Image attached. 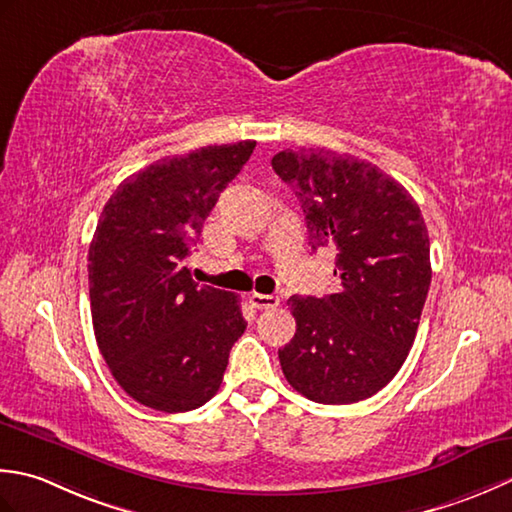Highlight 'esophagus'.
Returning <instances> with one entry per match:
<instances>
[{"mask_svg":"<svg viewBox=\"0 0 512 512\" xmlns=\"http://www.w3.org/2000/svg\"><path fill=\"white\" fill-rule=\"evenodd\" d=\"M249 302H252L256 309H276L280 305V298L271 294H252L249 296Z\"/></svg>","mask_w":512,"mask_h":512,"instance_id":"1","label":"esophagus"}]
</instances>
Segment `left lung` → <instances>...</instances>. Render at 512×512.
Here are the masks:
<instances>
[{
  "label": "left lung",
  "mask_w": 512,
  "mask_h": 512,
  "mask_svg": "<svg viewBox=\"0 0 512 512\" xmlns=\"http://www.w3.org/2000/svg\"><path fill=\"white\" fill-rule=\"evenodd\" d=\"M271 168L298 196L311 249L336 252L338 294L291 296L296 333L278 349L287 382L320 404L387 387L413 347L431 285L429 229L404 187L358 156L283 150Z\"/></svg>",
  "instance_id": "obj_1"
}]
</instances>
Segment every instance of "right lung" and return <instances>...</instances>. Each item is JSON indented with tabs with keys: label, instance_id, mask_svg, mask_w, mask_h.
Returning a JSON list of instances; mask_svg holds the SVG:
<instances>
[{
	"label": "right lung",
	"instance_id": "right-lung-1",
	"mask_svg": "<svg viewBox=\"0 0 512 512\" xmlns=\"http://www.w3.org/2000/svg\"><path fill=\"white\" fill-rule=\"evenodd\" d=\"M256 141L168 156L125 179L88 252L92 325L119 387L150 409L185 413L218 391L247 322L241 298L198 287L185 258Z\"/></svg>",
	"mask_w": 512,
	"mask_h": 512
}]
</instances>
